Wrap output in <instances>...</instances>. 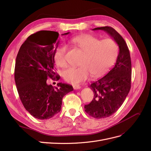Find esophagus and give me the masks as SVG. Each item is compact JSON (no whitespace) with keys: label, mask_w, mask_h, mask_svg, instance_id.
I'll return each instance as SVG.
<instances>
[{"label":"esophagus","mask_w":151,"mask_h":151,"mask_svg":"<svg viewBox=\"0 0 151 151\" xmlns=\"http://www.w3.org/2000/svg\"><path fill=\"white\" fill-rule=\"evenodd\" d=\"M73 88L74 89H79L81 88V86L79 85H73Z\"/></svg>","instance_id":"esophagus-1"}]
</instances>
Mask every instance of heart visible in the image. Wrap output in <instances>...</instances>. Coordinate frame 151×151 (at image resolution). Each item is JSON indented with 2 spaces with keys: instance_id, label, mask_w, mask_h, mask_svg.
Masks as SVG:
<instances>
[{
  "instance_id": "heart-1",
  "label": "heart",
  "mask_w": 151,
  "mask_h": 151,
  "mask_svg": "<svg viewBox=\"0 0 151 151\" xmlns=\"http://www.w3.org/2000/svg\"><path fill=\"white\" fill-rule=\"evenodd\" d=\"M68 42L84 52L80 67H68L62 73L63 79L72 84L86 80L90 75L93 77L102 76L111 66L118 53V45L111 39L101 40L93 36L84 35L74 36ZM67 50L65 45L57 48L54 60L57 66L64 67L67 65Z\"/></svg>"
}]
</instances>
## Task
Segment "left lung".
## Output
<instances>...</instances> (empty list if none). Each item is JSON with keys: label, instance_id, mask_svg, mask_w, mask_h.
Here are the masks:
<instances>
[{"label": "left lung", "instance_id": "obj_1", "mask_svg": "<svg viewBox=\"0 0 151 151\" xmlns=\"http://www.w3.org/2000/svg\"><path fill=\"white\" fill-rule=\"evenodd\" d=\"M104 31L119 47L115 65L104 77L89 87L94 93L93 101L84 106L85 111L95 118L110 116L124 102L131 88L132 63L129 48L122 36L111 27L93 29Z\"/></svg>", "mask_w": 151, "mask_h": 151}]
</instances>
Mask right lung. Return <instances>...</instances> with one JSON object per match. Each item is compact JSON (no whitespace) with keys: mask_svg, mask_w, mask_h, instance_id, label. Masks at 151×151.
I'll use <instances>...</instances> for the list:
<instances>
[{"mask_svg":"<svg viewBox=\"0 0 151 151\" xmlns=\"http://www.w3.org/2000/svg\"><path fill=\"white\" fill-rule=\"evenodd\" d=\"M68 33L61 35H66ZM59 34L40 31L30 35L22 43L16 57L14 78L21 101L35 118L47 120L61 110L62 99L73 87L58 83L47 84L48 78L58 80L54 72V54L58 46Z\"/></svg>","mask_w":151,"mask_h":151,"instance_id":"1","label":"right lung"}]
</instances>
